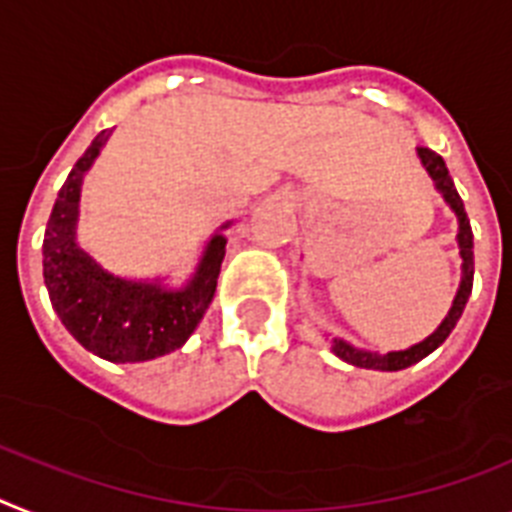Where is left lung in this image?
I'll list each match as a JSON object with an SVG mask.
<instances>
[{
    "instance_id": "obj_1",
    "label": "left lung",
    "mask_w": 512,
    "mask_h": 512,
    "mask_svg": "<svg viewBox=\"0 0 512 512\" xmlns=\"http://www.w3.org/2000/svg\"><path fill=\"white\" fill-rule=\"evenodd\" d=\"M416 156L422 161L424 171H427L432 184H435V190L442 195L445 205H448L455 213V218H458V236H455V242H458V249H461V283H458V291H455V299L453 304H450L448 315H445V320L437 325L435 333L424 338V341L409 346V349L380 354V351L359 349V346L343 341V338L338 336L330 338V351L346 364H354V367L380 369V372H398V369H406L411 367V364L422 362L424 356L432 354V351H435L437 346H442V341L453 333L455 322L461 320L468 296H471V286H474V234H471V223H468L461 195H458L453 179H450L448 166H445V161L437 156L435 150L419 148L416 150Z\"/></svg>"
}]
</instances>
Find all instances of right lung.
I'll list each match as a JSON object with an SVG mask.
<instances>
[{
  "mask_svg": "<svg viewBox=\"0 0 512 512\" xmlns=\"http://www.w3.org/2000/svg\"><path fill=\"white\" fill-rule=\"evenodd\" d=\"M111 132L103 130L72 166L59 190L44 234V283L51 307L83 349L114 364L150 362L182 349L203 320L216 294L226 255V234L234 221L218 226L182 286L166 278H124L103 268L77 242L83 179Z\"/></svg>",
  "mask_w": 512,
  "mask_h": 512,
  "instance_id": "1",
  "label": "right lung"
}]
</instances>
